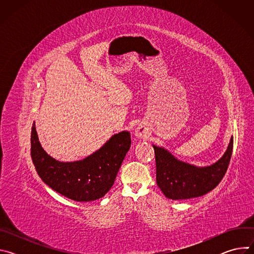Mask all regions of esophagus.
<instances>
[{
  "mask_svg": "<svg viewBox=\"0 0 254 254\" xmlns=\"http://www.w3.org/2000/svg\"><path fill=\"white\" fill-rule=\"evenodd\" d=\"M146 129L144 128H141V127H137L136 130H135V135L139 138H142L143 136H146Z\"/></svg>",
  "mask_w": 254,
  "mask_h": 254,
  "instance_id": "34e87169",
  "label": "esophagus"
}]
</instances>
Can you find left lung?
<instances>
[{
	"instance_id": "left-lung-1",
	"label": "left lung",
	"mask_w": 254,
	"mask_h": 254,
	"mask_svg": "<svg viewBox=\"0 0 254 254\" xmlns=\"http://www.w3.org/2000/svg\"><path fill=\"white\" fill-rule=\"evenodd\" d=\"M156 156L157 184L173 200L191 199L213 190L223 179L233 149V136L222 158L208 167H196L176 159L164 148L153 146Z\"/></svg>"
}]
</instances>
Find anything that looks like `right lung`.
Returning a JSON list of instances; mask_svg holds the SVG:
<instances>
[{"instance_id": "add662e5", "label": "right lung", "mask_w": 254, "mask_h": 254, "mask_svg": "<svg viewBox=\"0 0 254 254\" xmlns=\"http://www.w3.org/2000/svg\"><path fill=\"white\" fill-rule=\"evenodd\" d=\"M130 142V133L122 131L113 135L87 158L63 163L43 150L34 123L31 131V158L46 185L71 200L88 202L103 197L113 187Z\"/></svg>"}]
</instances>
